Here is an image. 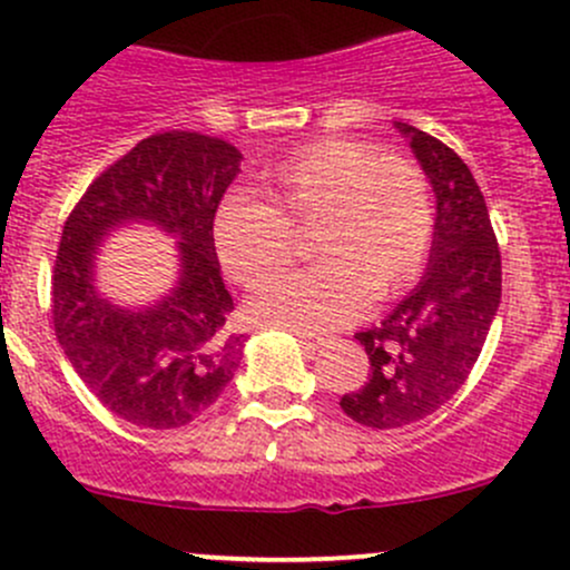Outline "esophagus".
<instances>
[{
    "label": "esophagus",
    "instance_id": "34e87169",
    "mask_svg": "<svg viewBox=\"0 0 570 570\" xmlns=\"http://www.w3.org/2000/svg\"><path fill=\"white\" fill-rule=\"evenodd\" d=\"M298 342H302L304 347H323L326 342H332L328 336H312V334H298Z\"/></svg>",
    "mask_w": 570,
    "mask_h": 570
}]
</instances>
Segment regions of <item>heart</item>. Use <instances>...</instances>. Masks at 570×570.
<instances>
[{
  "mask_svg": "<svg viewBox=\"0 0 570 570\" xmlns=\"http://www.w3.org/2000/svg\"><path fill=\"white\" fill-rule=\"evenodd\" d=\"M263 200L228 195L214 242L230 277L258 287L298 258L309 234L312 272L274 279L253 298L263 323L326 332L370 302H389L413 283L432 247L434 209L413 160L358 140H321L263 176Z\"/></svg>",
  "mask_w": 570,
  "mask_h": 570,
  "instance_id": "obj_1",
  "label": "heart"
}]
</instances>
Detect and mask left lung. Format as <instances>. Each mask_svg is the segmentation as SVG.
Here are the masks:
<instances>
[{
  "mask_svg": "<svg viewBox=\"0 0 570 570\" xmlns=\"http://www.w3.org/2000/svg\"><path fill=\"white\" fill-rule=\"evenodd\" d=\"M438 195L426 274L407 298L356 340L370 381L340 400L356 424L400 430L438 413L473 372L500 304L503 266L487 200L454 149L400 125Z\"/></svg>",
  "mask_w": 570,
  "mask_h": 570,
  "instance_id": "8db88e82",
  "label": "left lung"
}]
</instances>
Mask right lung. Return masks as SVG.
Segmentation results:
<instances>
[{"label": "right lung", "mask_w": 570, "mask_h": 570, "mask_svg": "<svg viewBox=\"0 0 570 570\" xmlns=\"http://www.w3.org/2000/svg\"><path fill=\"white\" fill-rule=\"evenodd\" d=\"M238 160L223 138L155 132L91 181L62 228L53 332L91 394L144 430H179L204 415L242 361L244 334L230 323L234 298L214 249V217ZM125 218H149L183 238L180 287L140 313L111 308L90 287L96 244Z\"/></svg>", "instance_id": "obj_1"}]
</instances>
